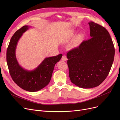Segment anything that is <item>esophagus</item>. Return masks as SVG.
<instances>
[{"label": "esophagus", "instance_id": "esophagus-1", "mask_svg": "<svg viewBox=\"0 0 120 120\" xmlns=\"http://www.w3.org/2000/svg\"><path fill=\"white\" fill-rule=\"evenodd\" d=\"M62 60L64 61H67V57H66L65 55H63V56L62 57Z\"/></svg>", "mask_w": 120, "mask_h": 120}]
</instances>
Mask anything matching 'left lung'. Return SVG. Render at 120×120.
I'll return each mask as SVG.
<instances>
[{"label": "left lung", "instance_id": "obj_1", "mask_svg": "<svg viewBox=\"0 0 120 120\" xmlns=\"http://www.w3.org/2000/svg\"><path fill=\"white\" fill-rule=\"evenodd\" d=\"M89 24L91 38L67 54L71 81L83 89L96 87L103 82L109 75L115 55L109 31L92 21Z\"/></svg>", "mask_w": 120, "mask_h": 120}]
</instances>
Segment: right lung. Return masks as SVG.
I'll return each mask as SVG.
<instances>
[{"instance_id": "right-lung-1", "label": "right lung", "mask_w": 120, "mask_h": 120, "mask_svg": "<svg viewBox=\"0 0 120 120\" xmlns=\"http://www.w3.org/2000/svg\"><path fill=\"white\" fill-rule=\"evenodd\" d=\"M29 27L24 26L12 35L7 49L6 59L10 75L15 83L25 90L35 92L49 83L54 66L61 59L62 54L46 58L33 71H27L22 68L17 61L15 49L19 39Z\"/></svg>"}]
</instances>
